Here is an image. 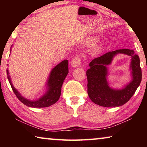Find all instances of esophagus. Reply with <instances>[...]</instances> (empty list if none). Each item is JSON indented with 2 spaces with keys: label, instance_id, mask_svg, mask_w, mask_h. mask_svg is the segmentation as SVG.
Wrapping results in <instances>:
<instances>
[{
  "label": "esophagus",
  "instance_id": "esophagus-1",
  "mask_svg": "<svg viewBox=\"0 0 147 147\" xmlns=\"http://www.w3.org/2000/svg\"><path fill=\"white\" fill-rule=\"evenodd\" d=\"M71 66L73 67H78L80 66L81 64V59L79 57H75L73 59V60L71 61Z\"/></svg>",
  "mask_w": 147,
  "mask_h": 147
}]
</instances>
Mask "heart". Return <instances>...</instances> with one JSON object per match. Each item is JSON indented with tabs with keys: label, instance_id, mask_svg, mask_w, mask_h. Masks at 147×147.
<instances>
[{
	"label": "heart",
	"instance_id": "1",
	"mask_svg": "<svg viewBox=\"0 0 147 147\" xmlns=\"http://www.w3.org/2000/svg\"><path fill=\"white\" fill-rule=\"evenodd\" d=\"M96 40H97V39L95 38H89L88 40H87V43H88V44L91 45V44H93L95 43ZM102 47H103V46L102 44L97 45L95 47V48H94V51L95 53H98V52H100L101 51L102 49Z\"/></svg>",
	"mask_w": 147,
	"mask_h": 147
}]
</instances>
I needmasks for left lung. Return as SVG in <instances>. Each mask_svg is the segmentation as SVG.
Returning <instances> with one entry per match:
<instances>
[{
  "label": "left lung",
  "instance_id": "8db88e82",
  "mask_svg": "<svg viewBox=\"0 0 147 147\" xmlns=\"http://www.w3.org/2000/svg\"><path fill=\"white\" fill-rule=\"evenodd\" d=\"M119 53L132 57L131 68L133 80L125 88L113 90L109 86L107 82L106 66L111 64L114 56ZM89 65L90 68L86 71L88 95L93 102L100 106L113 108L123 106L130 100L141 84L142 73L140 59L133 50L119 49L108 52L93 59Z\"/></svg>",
  "mask_w": 147,
  "mask_h": 147
}]
</instances>
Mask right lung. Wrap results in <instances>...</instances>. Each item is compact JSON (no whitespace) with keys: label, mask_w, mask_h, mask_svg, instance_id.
I'll list each match as a JSON object with an SVG mask.
<instances>
[{"label":"right lung","mask_w":147,"mask_h":147,"mask_svg":"<svg viewBox=\"0 0 147 147\" xmlns=\"http://www.w3.org/2000/svg\"><path fill=\"white\" fill-rule=\"evenodd\" d=\"M11 50L10 49V52ZM8 79L13 93L17 98L23 103L24 105L32 108H45L51 106L55 104L59 100L61 94V89L62 84L65 77L69 73L68 60L62 61L61 63L57 65L55 67L52 69L49 78L47 81V91L43 96L36 100H30L21 96L18 91L14 88L11 83L10 76L9 75L8 70H6Z\"/></svg>","instance_id":"right-lung-1"}]
</instances>
